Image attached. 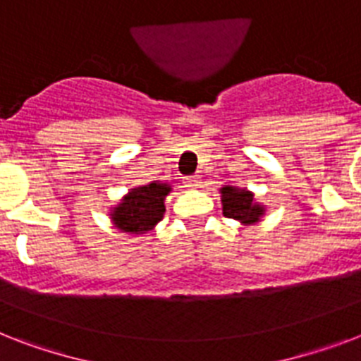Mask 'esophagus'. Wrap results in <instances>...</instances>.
<instances>
[{"label": "esophagus", "instance_id": "34e87169", "mask_svg": "<svg viewBox=\"0 0 361 361\" xmlns=\"http://www.w3.org/2000/svg\"><path fill=\"white\" fill-rule=\"evenodd\" d=\"M183 183H185V187H198L200 185V178L198 176H187V178H183Z\"/></svg>", "mask_w": 361, "mask_h": 361}]
</instances>
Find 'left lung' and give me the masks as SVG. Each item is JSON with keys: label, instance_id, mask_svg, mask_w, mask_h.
I'll list each match as a JSON object with an SVG mask.
<instances>
[{"label": "left lung", "instance_id": "obj_1", "mask_svg": "<svg viewBox=\"0 0 361 361\" xmlns=\"http://www.w3.org/2000/svg\"><path fill=\"white\" fill-rule=\"evenodd\" d=\"M221 195H223V214L228 219L251 225L262 217L264 208L260 204L252 202V192L236 187H223Z\"/></svg>", "mask_w": 361, "mask_h": 361}]
</instances>
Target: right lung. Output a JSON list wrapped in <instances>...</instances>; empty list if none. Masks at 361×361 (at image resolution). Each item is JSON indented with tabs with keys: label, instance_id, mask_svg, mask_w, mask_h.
Instances as JSON below:
<instances>
[{
	"label": "right lung",
	"instance_id": "1",
	"mask_svg": "<svg viewBox=\"0 0 361 361\" xmlns=\"http://www.w3.org/2000/svg\"><path fill=\"white\" fill-rule=\"evenodd\" d=\"M169 192L170 185L166 183H149L130 189L120 206L114 208V225L130 234H146L163 219L164 197Z\"/></svg>",
	"mask_w": 361,
	"mask_h": 361
}]
</instances>
